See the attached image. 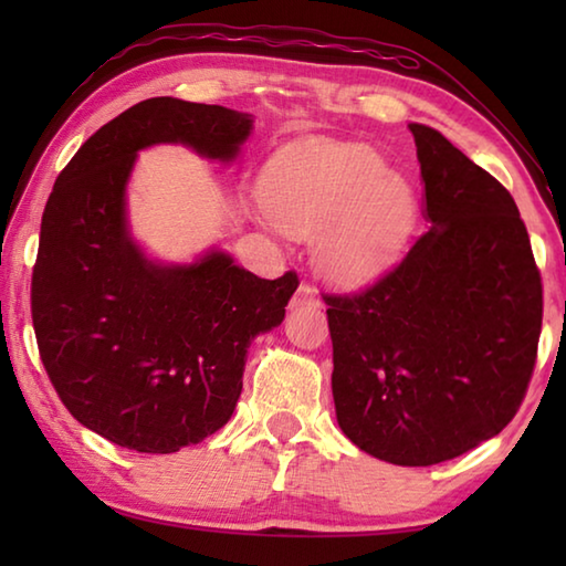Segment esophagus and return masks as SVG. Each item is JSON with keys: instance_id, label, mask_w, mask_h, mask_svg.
Returning <instances> with one entry per match:
<instances>
[{"instance_id": "1", "label": "esophagus", "mask_w": 566, "mask_h": 566, "mask_svg": "<svg viewBox=\"0 0 566 566\" xmlns=\"http://www.w3.org/2000/svg\"><path fill=\"white\" fill-rule=\"evenodd\" d=\"M292 306H319V296L310 284H300V290L292 296Z\"/></svg>"}]
</instances>
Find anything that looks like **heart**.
Instances as JSON below:
<instances>
[{
	"label": "heart",
	"mask_w": 566,
	"mask_h": 566,
	"mask_svg": "<svg viewBox=\"0 0 566 566\" xmlns=\"http://www.w3.org/2000/svg\"><path fill=\"white\" fill-rule=\"evenodd\" d=\"M260 199L266 217L314 238V264L337 290L377 284L405 256L419 222L407 177L364 145L302 139L266 161Z\"/></svg>",
	"instance_id": "heart-1"
}]
</instances>
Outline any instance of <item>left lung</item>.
<instances>
[{
  "instance_id": "1",
  "label": "left lung",
  "mask_w": 566,
  "mask_h": 566,
  "mask_svg": "<svg viewBox=\"0 0 566 566\" xmlns=\"http://www.w3.org/2000/svg\"><path fill=\"white\" fill-rule=\"evenodd\" d=\"M429 229L385 280L324 294L342 432L399 467L447 462L510 424L542 332V276L514 199L444 134L409 124Z\"/></svg>"
}]
</instances>
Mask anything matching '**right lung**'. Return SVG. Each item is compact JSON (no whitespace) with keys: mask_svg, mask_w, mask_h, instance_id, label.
<instances>
[{"mask_svg":"<svg viewBox=\"0 0 566 566\" xmlns=\"http://www.w3.org/2000/svg\"><path fill=\"white\" fill-rule=\"evenodd\" d=\"M249 134L252 114L145 99L94 132L54 181L32 274L36 344L64 407L114 444L171 454L222 429L249 344L280 327L300 284L294 272L260 280L222 249L189 264L149 260L129 232L142 149L234 161Z\"/></svg>","mask_w":566,"mask_h":566,"instance_id":"add662e5","label":"right lung"}]
</instances>
